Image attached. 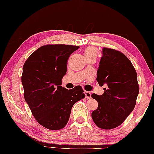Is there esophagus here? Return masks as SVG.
Wrapping results in <instances>:
<instances>
[{
	"instance_id": "34e87169",
	"label": "esophagus",
	"mask_w": 154,
	"mask_h": 154,
	"mask_svg": "<svg viewBox=\"0 0 154 154\" xmlns=\"http://www.w3.org/2000/svg\"><path fill=\"white\" fill-rule=\"evenodd\" d=\"M84 93H85V97L87 98V99L91 98V93L90 92L85 91H84Z\"/></svg>"
}]
</instances>
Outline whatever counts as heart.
<instances>
[{
	"mask_svg": "<svg viewBox=\"0 0 154 154\" xmlns=\"http://www.w3.org/2000/svg\"><path fill=\"white\" fill-rule=\"evenodd\" d=\"M84 54L86 59L92 58V57H96V50L94 46H88L84 51Z\"/></svg>",
	"mask_w": 154,
	"mask_h": 154,
	"instance_id": "1",
	"label": "heart"
}]
</instances>
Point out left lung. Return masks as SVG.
Listing matches in <instances>:
<instances>
[{
	"mask_svg": "<svg viewBox=\"0 0 154 154\" xmlns=\"http://www.w3.org/2000/svg\"><path fill=\"white\" fill-rule=\"evenodd\" d=\"M96 80L104 84V92L92 98L98 103L92 112L94 123L102 129H112L122 124L134 109L139 92L137 74L131 62L120 51L103 47Z\"/></svg>",
	"mask_w": 154,
	"mask_h": 154,
	"instance_id": "8db88e82",
	"label": "left lung"
}]
</instances>
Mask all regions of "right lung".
Instances as JSON below:
<instances>
[{
	"instance_id": "obj_1",
	"label": "right lung",
	"mask_w": 154,
	"mask_h": 154,
	"mask_svg": "<svg viewBox=\"0 0 154 154\" xmlns=\"http://www.w3.org/2000/svg\"><path fill=\"white\" fill-rule=\"evenodd\" d=\"M79 46L46 45L27 59L23 66V96L35 119L48 129L60 130L68 122L75 103L85 98L81 86H61L70 55Z\"/></svg>"
}]
</instances>
